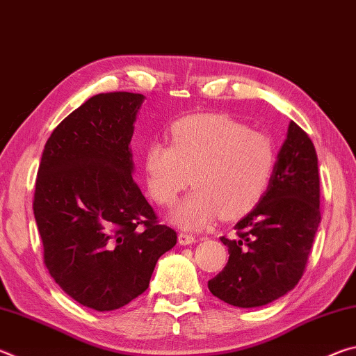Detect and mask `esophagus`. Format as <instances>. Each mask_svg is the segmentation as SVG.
Wrapping results in <instances>:
<instances>
[{"instance_id": "1", "label": "esophagus", "mask_w": 356, "mask_h": 356, "mask_svg": "<svg viewBox=\"0 0 356 356\" xmlns=\"http://www.w3.org/2000/svg\"><path fill=\"white\" fill-rule=\"evenodd\" d=\"M195 242H196V237L191 236V234H186V232H180L179 234V243L180 245L186 246V245H191V243H195Z\"/></svg>"}]
</instances>
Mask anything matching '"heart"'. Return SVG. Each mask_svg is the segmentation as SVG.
I'll return each mask as SVG.
<instances>
[{"instance_id":"b5f03b06","label":"heart","mask_w":356,"mask_h":356,"mask_svg":"<svg viewBox=\"0 0 356 356\" xmlns=\"http://www.w3.org/2000/svg\"><path fill=\"white\" fill-rule=\"evenodd\" d=\"M143 170L150 197L163 207L177 200L191 176L195 190L170 220L196 231L218 215L238 218L262 201L276 170V146L268 135L226 114H195L172 125L170 146L149 144Z\"/></svg>"}]
</instances>
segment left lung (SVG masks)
Masks as SVG:
<instances>
[{
	"instance_id": "obj_1",
	"label": "left lung",
	"mask_w": 356,
	"mask_h": 356,
	"mask_svg": "<svg viewBox=\"0 0 356 356\" xmlns=\"http://www.w3.org/2000/svg\"><path fill=\"white\" fill-rule=\"evenodd\" d=\"M318 197L314 144L291 120L262 201L234 226L237 238L221 237L229 261L209 281V291L238 308L268 305L292 291L321 222Z\"/></svg>"
}]
</instances>
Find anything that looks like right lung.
I'll use <instances>...</instances> for the list:
<instances>
[{
	"mask_svg": "<svg viewBox=\"0 0 356 356\" xmlns=\"http://www.w3.org/2000/svg\"><path fill=\"white\" fill-rule=\"evenodd\" d=\"M143 94H97L45 144L34 218L51 278L78 303L114 311L149 287L160 256L177 242L156 222L134 180L130 141Z\"/></svg>",
	"mask_w": 356,
	"mask_h": 356,
	"instance_id": "obj_1",
	"label": "right lung"
}]
</instances>
